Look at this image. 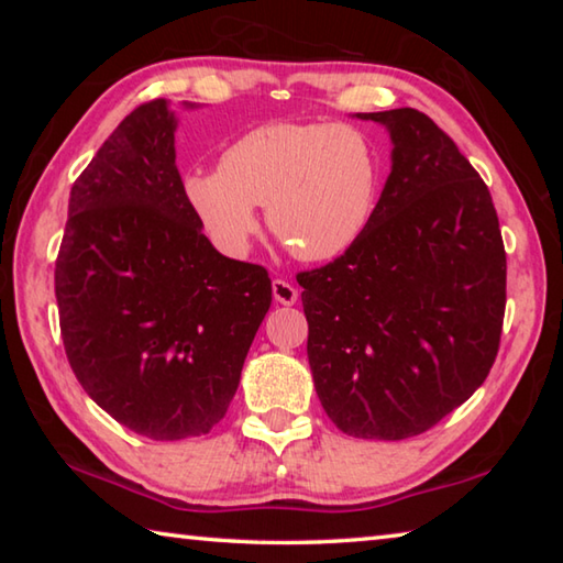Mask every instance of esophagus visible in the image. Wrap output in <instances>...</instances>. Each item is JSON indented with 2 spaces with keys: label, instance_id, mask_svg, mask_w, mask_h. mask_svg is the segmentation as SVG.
<instances>
[{
  "label": "esophagus",
  "instance_id": "esophagus-1",
  "mask_svg": "<svg viewBox=\"0 0 563 563\" xmlns=\"http://www.w3.org/2000/svg\"><path fill=\"white\" fill-rule=\"evenodd\" d=\"M273 298L283 302V305H292L298 302V288L288 280H273Z\"/></svg>",
  "mask_w": 563,
  "mask_h": 563
}]
</instances>
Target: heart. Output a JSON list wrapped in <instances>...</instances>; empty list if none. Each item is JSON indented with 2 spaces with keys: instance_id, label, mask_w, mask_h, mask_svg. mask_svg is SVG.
Segmentation results:
<instances>
[{
  "instance_id": "obj_1",
  "label": "heart",
  "mask_w": 563,
  "mask_h": 563,
  "mask_svg": "<svg viewBox=\"0 0 563 563\" xmlns=\"http://www.w3.org/2000/svg\"><path fill=\"white\" fill-rule=\"evenodd\" d=\"M379 156L347 123L268 121L223 151L216 170H188L184 198L225 253H243L265 203L273 235L302 261L345 255L373 221Z\"/></svg>"
}]
</instances>
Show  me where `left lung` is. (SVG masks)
Masks as SVG:
<instances>
[{"instance_id": "left-lung-1", "label": "left lung", "mask_w": 563, "mask_h": 563, "mask_svg": "<svg viewBox=\"0 0 563 563\" xmlns=\"http://www.w3.org/2000/svg\"><path fill=\"white\" fill-rule=\"evenodd\" d=\"M357 119L387 126L393 170L365 235L298 283L322 409L345 434L395 442L432 430L487 379L507 253L487 184L427 113Z\"/></svg>"}]
</instances>
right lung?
I'll list each match as a JSON object with an SVG mask.
<instances>
[{"mask_svg": "<svg viewBox=\"0 0 563 563\" xmlns=\"http://www.w3.org/2000/svg\"><path fill=\"white\" fill-rule=\"evenodd\" d=\"M174 131L166 99L113 129L74 180L54 271L64 350L84 393L156 442L221 422L273 300L263 265L225 258L203 235Z\"/></svg>", "mask_w": 563, "mask_h": 563, "instance_id": "add662e5", "label": "right lung"}]
</instances>
